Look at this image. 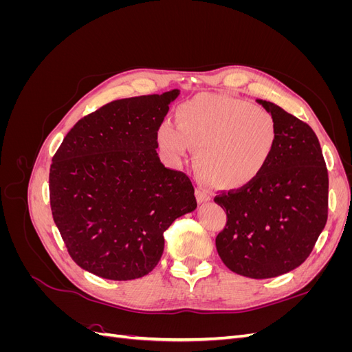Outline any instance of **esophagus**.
<instances>
[{
    "mask_svg": "<svg viewBox=\"0 0 352 352\" xmlns=\"http://www.w3.org/2000/svg\"><path fill=\"white\" fill-rule=\"evenodd\" d=\"M197 199H198L199 204H206V202L211 201V194L208 192V190H206L204 188H198L197 189Z\"/></svg>",
    "mask_w": 352,
    "mask_h": 352,
    "instance_id": "34e87169",
    "label": "esophagus"
}]
</instances>
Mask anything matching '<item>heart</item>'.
<instances>
[{
    "mask_svg": "<svg viewBox=\"0 0 352 352\" xmlns=\"http://www.w3.org/2000/svg\"><path fill=\"white\" fill-rule=\"evenodd\" d=\"M176 119L177 124H158V146L173 163L195 148L199 175L221 189H241L257 180L278 141V127L267 110L230 95L199 94L179 105Z\"/></svg>",
    "mask_w": 352,
    "mask_h": 352,
    "instance_id": "obj_1",
    "label": "heart"
}]
</instances>
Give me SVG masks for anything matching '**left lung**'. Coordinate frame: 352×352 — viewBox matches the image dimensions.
Wrapping results in <instances>:
<instances>
[{
  "mask_svg": "<svg viewBox=\"0 0 352 352\" xmlns=\"http://www.w3.org/2000/svg\"><path fill=\"white\" fill-rule=\"evenodd\" d=\"M257 102L273 116L278 141L257 180L214 198L228 216L216 247L232 272L270 279L300 267L313 251L327 221L329 177L311 127L270 101Z\"/></svg>",
  "mask_w": 352,
  "mask_h": 352,
  "instance_id": "left-lung-1",
  "label": "left lung"
}]
</instances>
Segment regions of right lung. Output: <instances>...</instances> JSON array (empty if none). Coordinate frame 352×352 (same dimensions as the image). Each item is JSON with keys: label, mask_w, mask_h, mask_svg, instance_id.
<instances>
[{"label": "right lung", "mask_w": 352, "mask_h": 352, "mask_svg": "<svg viewBox=\"0 0 352 352\" xmlns=\"http://www.w3.org/2000/svg\"><path fill=\"white\" fill-rule=\"evenodd\" d=\"M180 91L117 100L83 117L52 158V217L70 257L110 280L154 270L163 233L197 208L186 175L164 167L157 127Z\"/></svg>", "instance_id": "add662e5"}]
</instances>
